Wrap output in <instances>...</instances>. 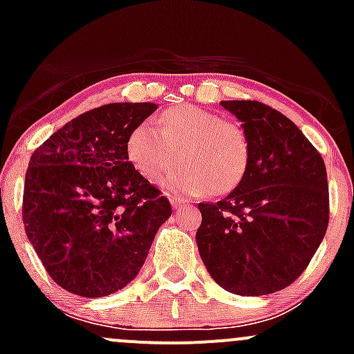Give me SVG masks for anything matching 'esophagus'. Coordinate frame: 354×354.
I'll use <instances>...</instances> for the list:
<instances>
[{"label": "esophagus", "instance_id": "1", "mask_svg": "<svg viewBox=\"0 0 354 354\" xmlns=\"http://www.w3.org/2000/svg\"><path fill=\"white\" fill-rule=\"evenodd\" d=\"M171 205H173V209H181V207H185V205H188L187 203V200H181V198H171Z\"/></svg>", "mask_w": 354, "mask_h": 354}]
</instances>
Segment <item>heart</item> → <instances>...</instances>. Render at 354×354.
<instances>
[{"label":"heart","instance_id":"heart-1","mask_svg":"<svg viewBox=\"0 0 354 354\" xmlns=\"http://www.w3.org/2000/svg\"><path fill=\"white\" fill-rule=\"evenodd\" d=\"M127 152L151 181L169 173L180 154L183 167L169 174L164 185L188 197L231 194L241 187L252 162V144L243 128L194 104L164 111L157 127L149 121L135 127Z\"/></svg>","mask_w":354,"mask_h":354}]
</instances>
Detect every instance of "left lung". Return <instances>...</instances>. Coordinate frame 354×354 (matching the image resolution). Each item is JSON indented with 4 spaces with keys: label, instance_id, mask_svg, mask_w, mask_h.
<instances>
[{
    "label": "left lung",
    "instance_id": "left-lung-1",
    "mask_svg": "<svg viewBox=\"0 0 354 354\" xmlns=\"http://www.w3.org/2000/svg\"><path fill=\"white\" fill-rule=\"evenodd\" d=\"M241 121L252 162L240 188L198 203L197 246L212 279L241 296L295 283L326 236L329 190L322 156L298 127L259 101H221Z\"/></svg>",
    "mask_w": 354,
    "mask_h": 354
}]
</instances>
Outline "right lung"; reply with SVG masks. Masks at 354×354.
I'll list each match as a JSON object with an SVG mask.
<instances>
[{"label":"right lung","instance_id":"1","mask_svg":"<svg viewBox=\"0 0 354 354\" xmlns=\"http://www.w3.org/2000/svg\"><path fill=\"white\" fill-rule=\"evenodd\" d=\"M154 102H113L68 121L34 151L25 233L56 284L101 298L137 277L171 205L128 160V137Z\"/></svg>","mask_w":354,"mask_h":354}]
</instances>
